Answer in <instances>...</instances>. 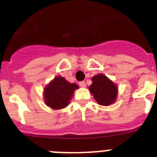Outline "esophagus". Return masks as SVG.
<instances>
[{
    "mask_svg": "<svg viewBox=\"0 0 157 157\" xmlns=\"http://www.w3.org/2000/svg\"><path fill=\"white\" fill-rule=\"evenodd\" d=\"M79 86L81 87H82V88H85L86 86V85L85 82L82 81V82H79Z\"/></svg>",
    "mask_w": 157,
    "mask_h": 157,
    "instance_id": "esophagus-1",
    "label": "esophagus"
}]
</instances>
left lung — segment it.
<instances>
[{
	"label": "left lung",
	"instance_id": "left-lung-1",
	"mask_svg": "<svg viewBox=\"0 0 157 157\" xmlns=\"http://www.w3.org/2000/svg\"><path fill=\"white\" fill-rule=\"evenodd\" d=\"M92 84L89 90L98 105L109 106L116 102L118 96V86L106 75L98 74L91 78Z\"/></svg>",
	"mask_w": 157,
	"mask_h": 157
}]
</instances>
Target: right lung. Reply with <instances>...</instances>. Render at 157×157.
<instances>
[{"label":"right lung","instance_id":"1","mask_svg":"<svg viewBox=\"0 0 157 157\" xmlns=\"http://www.w3.org/2000/svg\"><path fill=\"white\" fill-rule=\"evenodd\" d=\"M78 89L77 84L69 82L63 77L58 75L44 88V102L54 110L64 109L69 105L75 90Z\"/></svg>","mask_w":157,"mask_h":157}]
</instances>
